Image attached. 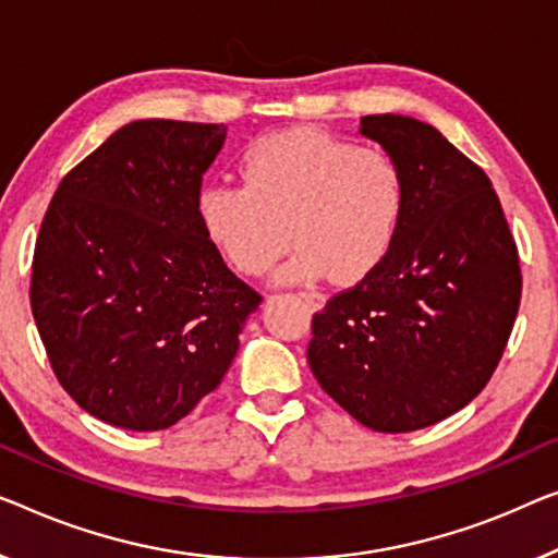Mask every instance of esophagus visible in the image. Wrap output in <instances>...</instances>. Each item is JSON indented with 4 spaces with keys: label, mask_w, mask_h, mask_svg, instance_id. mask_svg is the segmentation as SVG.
<instances>
[{
    "label": "esophagus",
    "mask_w": 558,
    "mask_h": 558,
    "mask_svg": "<svg viewBox=\"0 0 558 558\" xmlns=\"http://www.w3.org/2000/svg\"><path fill=\"white\" fill-rule=\"evenodd\" d=\"M303 298V303L311 307V311H320L323 305H326V298H323L320 293H315V290H311V293H307V290H303V293H298Z\"/></svg>",
    "instance_id": "esophagus-1"
}]
</instances>
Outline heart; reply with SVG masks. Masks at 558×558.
I'll use <instances>...</instances> for the list:
<instances>
[{"mask_svg":"<svg viewBox=\"0 0 558 558\" xmlns=\"http://www.w3.org/2000/svg\"><path fill=\"white\" fill-rule=\"evenodd\" d=\"M240 178L243 185H203L197 218L243 276H263L293 238L298 245L278 280L328 272L336 282H359L384 265L409 210V180L393 155L320 128L253 140L240 157Z\"/></svg>","mask_w":558,"mask_h":558,"instance_id":"1","label":"heart"}]
</instances>
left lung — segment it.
I'll use <instances>...</instances> for the list:
<instances>
[{
  "instance_id": "1",
  "label": "left lung",
  "mask_w": 558,
  "mask_h": 558,
  "mask_svg": "<svg viewBox=\"0 0 558 558\" xmlns=\"http://www.w3.org/2000/svg\"><path fill=\"white\" fill-rule=\"evenodd\" d=\"M359 132L401 162L409 210L384 265L313 318L307 363L355 421L405 434L494 376L519 313V253L492 180L436 128L368 114Z\"/></svg>"
}]
</instances>
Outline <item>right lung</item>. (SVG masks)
Segmentation results:
<instances>
[{"instance_id": "add662e5", "label": "right lung", "mask_w": 558, "mask_h": 558, "mask_svg": "<svg viewBox=\"0 0 558 558\" xmlns=\"http://www.w3.org/2000/svg\"><path fill=\"white\" fill-rule=\"evenodd\" d=\"M222 124L137 120L66 172L39 228L32 315L62 388L128 430H162L220 386L263 298L197 218Z\"/></svg>"}]
</instances>
